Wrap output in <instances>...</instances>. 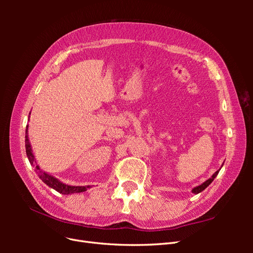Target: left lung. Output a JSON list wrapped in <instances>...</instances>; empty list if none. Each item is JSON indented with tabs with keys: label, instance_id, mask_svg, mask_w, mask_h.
<instances>
[{
	"label": "left lung",
	"instance_id": "left-lung-1",
	"mask_svg": "<svg viewBox=\"0 0 253 253\" xmlns=\"http://www.w3.org/2000/svg\"><path fill=\"white\" fill-rule=\"evenodd\" d=\"M221 167H223V166H221ZM219 170H220V169H219ZM219 170H217L215 173H214V174L211 176V177H210L209 179H207L205 182H203L202 185H200V186H197V187L193 188V189H192V193H194V194H198V193H201L202 191H204V190H205L207 187H208V186L210 185V183L214 180V178L216 177L217 174H218V172H219Z\"/></svg>",
	"mask_w": 253,
	"mask_h": 253
}]
</instances>
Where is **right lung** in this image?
I'll return each mask as SVG.
<instances>
[{"mask_svg":"<svg viewBox=\"0 0 253 253\" xmlns=\"http://www.w3.org/2000/svg\"><path fill=\"white\" fill-rule=\"evenodd\" d=\"M30 115V113H29ZM29 120V118H28ZM25 148H26V155L28 157L29 163L32 166L35 167V170L39 176L40 179H42V181L44 183L50 188H52L53 190H56L57 192L61 193V194H73V193H81L86 191L87 189L91 188L90 186H71V185H66V183L60 181L58 178H56L55 176H52L46 172H44L43 170H41L40 166L37 164L35 155L32 150V145H30L29 139H28V126H26V131H25Z\"/></svg>","mask_w":253,"mask_h":253,"instance_id":"add662e5","label":"right lung"}]
</instances>
